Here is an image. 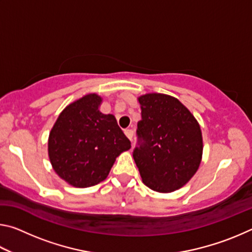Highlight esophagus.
Masks as SVG:
<instances>
[{
    "instance_id": "esophagus-1",
    "label": "esophagus",
    "mask_w": 252,
    "mask_h": 252,
    "mask_svg": "<svg viewBox=\"0 0 252 252\" xmlns=\"http://www.w3.org/2000/svg\"><path fill=\"white\" fill-rule=\"evenodd\" d=\"M125 133H126V135L127 136V138L130 139V141H132V140H133V134H134V132H133V130H126L125 131Z\"/></svg>"
}]
</instances>
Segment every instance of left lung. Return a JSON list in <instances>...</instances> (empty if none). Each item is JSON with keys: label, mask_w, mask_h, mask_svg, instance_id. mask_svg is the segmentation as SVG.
Here are the masks:
<instances>
[{"label": "left lung", "mask_w": 252, "mask_h": 252, "mask_svg": "<svg viewBox=\"0 0 252 252\" xmlns=\"http://www.w3.org/2000/svg\"><path fill=\"white\" fill-rule=\"evenodd\" d=\"M138 147L133 159L144 185L157 192L180 189L202 158V133L192 113L176 97L148 93L138 97Z\"/></svg>", "instance_id": "obj_1"}]
</instances>
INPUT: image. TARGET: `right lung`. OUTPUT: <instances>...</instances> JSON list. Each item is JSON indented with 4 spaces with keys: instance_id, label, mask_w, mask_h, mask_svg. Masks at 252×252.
Wrapping results in <instances>:
<instances>
[{
    "instance_id": "add662e5",
    "label": "right lung",
    "mask_w": 252,
    "mask_h": 252,
    "mask_svg": "<svg viewBox=\"0 0 252 252\" xmlns=\"http://www.w3.org/2000/svg\"><path fill=\"white\" fill-rule=\"evenodd\" d=\"M101 102L95 93L72 102L50 132L51 164L60 178L76 188L103 181L117 157L131 148L116 117L99 110Z\"/></svg>"
}]
</instances>
